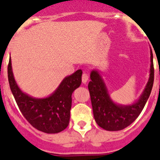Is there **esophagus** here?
Wrapping results in <instances>:
<instances>
[{"label":"esophagus","instance_id":"esophagus-1","mask_svg":"<svg viewBox=\"0 0 160 160\" xmlns=\"http://www.w3.org/2000/svg\"><path fill=\"white\" fill-rule=\"evenodd\" d=\"M89 80V76L87 73H83L82 76V81L83 83H87V81Z\"/></svg>","mask_w":160,"mask_h":160}]
</instances>
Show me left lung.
Here are the masks:
<instances>
[{
    "instance_id": "obj_1",
    "label": "left lung",
    "mask_w": 160,
    "mask_h": 160,
    "mask_svg": "<svg viewBox=\"0 0 160 160\" xmlns=\"http://www.w3.org/2000/svg\"><path fill=\"white\" fill-rule=\"evenodd\" d=\"M88 84L94 119L100 128L106 131H116L131 125L140 114L149 98L154 82L153 54L151 49L150 77L142 94L130 105L114 102L110 97L108 90L99 70H93Z\"/></svg>"
}]
</instances>
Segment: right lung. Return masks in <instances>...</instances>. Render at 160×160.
Wrapping results in <instances>:
<instances>
[{
	"label": "right lung",
	"instance_id": "add662e5",
	"mask_svg": "<svg viewBox=\"0 0 160 160\" xmlns=\"http://www.w3.org/2000/svg\"><path fill=\"white\" fill-rule=\"evenodd\" d=\"M82 70L66 76L55 91L43 98H33L22 91L14 79L9 59L8 78L14 98L26 120L31 125L47 134L62 131L70 122L72 94L82 83Z\"/></svg>",
	"mask_w": 160,
	"mask_h": 160
}]
</instances>
